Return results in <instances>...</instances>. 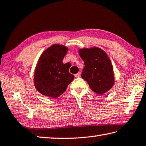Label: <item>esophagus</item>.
<instances>
[{
    "label": "esophagus",
    "mask_w": 146,
    "mask_h": 146,
    "mask_svg": "<svg viewBox=\"0 0 146 146\" xmlns=\"http://www.w3.org/2000/svg\"><path fill=\"white\" fill-rule=\"evenodd\" d=\"M80 73H76V74H75V77H80Z\"/></svg>",
    "instance_id": "obj_1"
}]
</instances>
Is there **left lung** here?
<instances>
[{"instance_id":"8db88e82","label":"left lung","mask_w":146,"mask_h":146,"mask_svg":"<svg viewBox=\"0 0 146 146\" xmlns=\"http://www.w3.org/2000/svg\"><path fill=\"white\" fill-rule=\"evenodd\" d=\"M78 54L85 65L81 76L88 83L92 91L103 94L112 89L115 83L114 73L107 53L94 46L79 49Z\"/></svg>"}]
</instances>
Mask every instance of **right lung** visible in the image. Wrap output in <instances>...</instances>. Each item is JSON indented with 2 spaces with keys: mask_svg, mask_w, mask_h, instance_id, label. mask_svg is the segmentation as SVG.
Listing matches in <instances>:
<instances>
[{
  "mask_svg": "<svg viewBox=\"0 0 146 146\" xmlns=\"http://www.w3.org/2000/svg\"><path fill=\"white\" fill-rule=\"evenodd\" d=\"M68 51L67 46L54 44L42 53L34 74V85L39 93L57 98L72 82L74 75L69 73L70 66L62 62Z\"/></svg>",
  "mask_w": 146,
  "mask_h": 146,
  "instance_id": "obj_1",
  "label": "right lung"
}]
</instances>
